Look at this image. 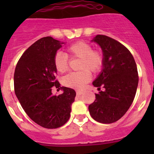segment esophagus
I'll list each match as a JSON object with an SVG mask.
<instances>
[{"label": "esophagus", "mask_w": 154, "mask_h": 154, "mask_svg": "<svg viewBox=\"0 0 154 154\" xmlns=\"http://www.w3.org/2000/svg\"><path fill=\"white\" fill-rule=\"evenodd\" d=\"M83 91H80V90H77V91H76V93H77V95H80V94H83Z\"/></svg>", "instance_id": "34e87169"}]
</instances>
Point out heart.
Wrapping results in <instances>:
<instances>
[{
	"label": "heart",
	"mask_w": 154,
	"mask_h": 154,
	"mask_svg": "<svg viewBox=\"0 0 154 154\" xmlns=\"http://www.w3.org/2000/svg\"><path fill=\"white\" fill-rule=\"evenodd\" d=\"M68 57L80 58L78 68L80 71L72 72L63 78V84L68 88H83L91 80V73H98L104 63L103 53L99 50L92 49L89 43L78 41L67 48V55L63 52H57L54 58V65L57 72L65 73L68 68Z\"/></svg>",
	"instance_id": "b5f03b06"
}]
</instances>
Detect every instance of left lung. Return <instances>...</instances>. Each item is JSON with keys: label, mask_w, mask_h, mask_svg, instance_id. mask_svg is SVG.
<instances>
[{"label": "left lung", "mask_w": 154, "mask_h": 154, "mask_svg": "<svg viewBox=\"0 0 154 154\" xmlns=\"http://www.w3.org/2000/svg\"><path fill=\"white\" fill-rule=\"evenodd\" d=\"M91 41L101 48L104 63L92 83L100 91L88 110L95 121L111 124L127 112L134 100L139 83L137 67L131 53L119 42L104 35H97Z\"/></svg>", "instance_id": "1"}]
</instances>
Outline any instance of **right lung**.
I'll return each mask as SVG.
<instances>
[{
    "label": "right lung",
    "mask_w": 154,
    "mask_h": 154,
    "mask_svg": "<svg viewBox=\"0 0 154 154\" xmlns=\"http://www.w3.org/2000/svg\"><path fill=\"white\" fill-rule=\"evenodd\" d=\"M63 44L51 36L40 38L24 51L14 73L15 93L22 108L35 123L48 129L68 122L76 96L74 89L61 87L56 80L54 58ZM53 86L62 88L63 94L53 96Z\"/></svg>",
    "instance_id": "1"
}]
</instances>
